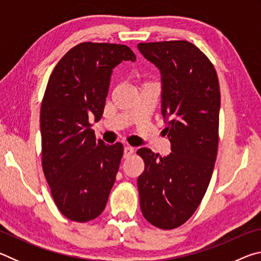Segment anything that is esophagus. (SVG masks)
I'll return each instance as SVG.
<instances>
[{
  "label": "esophagus",
  "instance_id": "esophagus-1",
  "mask_svg": "<svg viewBox=\"0 0 261 261\" xmlns=\"http://www.w3.org/2000/svg\"><path fill=\"white\" fill-rule=\"evenodd\" d=\"M134 152H135L134 147L125 146L124 147V154H123V156H124V159H129L132 155V154H134Z\"/></svg>",
  "mask_w": 261,
  "mask_h": 261
}]
</instances>
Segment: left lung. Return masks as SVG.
Returning a JSON list of instances; mask_svg holds the SVG:
<instances>
[{
    "label": "left lung",
    "mask_w": 261,
    "mask_h": 261,
    "mask_svg": "<svg viewBox=\"0 0 261 261\" xmlns=\"http://www.w3.org/2000/svg\"><path fill=\"white\" fill-rule=\"evenodd\" d=\"M138 49L161 72L163 130L171 153L143 147L138 184L140 210L154 227L175 229L200 205L213 174L219 145L220 86L214 65L185 40L141 42Z\"/></svg>",
    "instance_id": "left-lung-1"
}]
</instances>
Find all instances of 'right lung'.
Segmentation results:
<instances>
[{"label": "right lung", "instance_id": "1", "mask_svg": "<svg viewBox=\"0 0 261 261\" xmlns=\"http://www.w3.org/2000/svg\"><path fill=\"white\" fill-rule=\"evenodd\" d=\"M136 61L129 47L82 42L53 70L40 110L42 169L57 208L87 222L102 213L116 179L123 145L96 140L90 120L103 114L113 69Z\"/></svg>", "mask_w": 261, "mask_h": 261}]
</instances>
